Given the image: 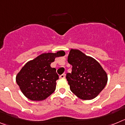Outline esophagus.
I'll list each match as a JSON object with an SVG mask.
<instances>
[{
	"mask_svg": "<svg viewBox=\"0 0 125 125\" xmlns=\"http://www.w3.org/2000/svg\"><path fill=\"white\" fill-rule=\"evenodd\" d=\"M60 78H65V73H63V74H61V75L60 76Z\"/></svg>",
	"mask_w": 125,
	"mask_h": 125,
	"instance_id": "34e87169",
	"label": "esophagus"
}]
</instances>
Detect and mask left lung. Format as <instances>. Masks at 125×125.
Returning <instances> with one entry per match:
<instances>
[{"instance_id": "left-lung-1", "label": "left lung", "mask_w": 125, "mask_h": 125, "mask_svg": "<svg viewBox=\"0 0 125 125\" xmlns=\"http://www.w3.org/2000/svg\"><path fill=\"white\" fill-rule=\"evenodd\" d=\"M68 62L72 65V73L66 76L71 91L83 100L96 97L108 80L107 73L99 63L78 49L70 50Z\"/></svg>"}]
</instances>
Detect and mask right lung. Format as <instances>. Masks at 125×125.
<instances>
[{
    "label": "right lung",
    "mask_w": 125,
    "mask_h": 125,
    "mask_svg": "<svg viewBox=\"0 0 125 125\" xmlns=\"http://www.w3.org/2000/svg\"><path fill=\"white\" fill-rule=\"evenodd\" d=\"M65 55L63 51L44 53L24 65L16 76V81L23 94L34 101L45 99L55 91L59 75L51 63L57 57Z\"/></svg>",
    "instance_id": "1"
}]
</instances>
